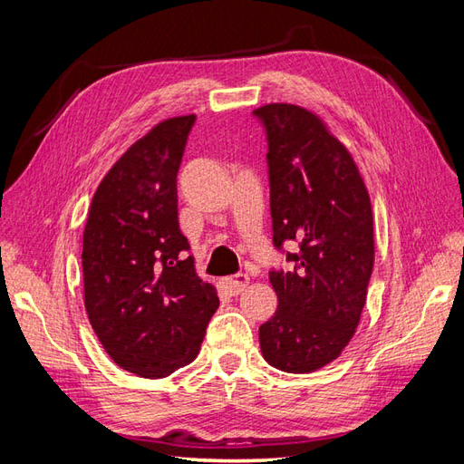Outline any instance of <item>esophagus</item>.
<instances>
[{
	"instance_id": "esophagus-1",
	"label": "esophagus",
	"mask_w": 464,
	"mask_h": 464,
	"mask_svg": "<svg viewBox=\"0 0 464 464\" xmlns=\"http://www.w3.org/2000/svg\"><path fill=\"white\" fill-rule=\"evenodd\" d=\"M249 285V276L240 273V275H234V276H228L227 280H224V290H227L230 296H237V294L244 292Z\"/></svg>"
}]
</instances>
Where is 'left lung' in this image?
I'll return each instance as SVG.
<instances>
[{
  "instance_id": "obj_1",
  "label": "left lung",
  "mask_w": 464,
  "mask_h": 464,
  "mask_svg": "<svg viewBox=\"0 0 464 464\" xmlns=\"http://www.w3.org/2000/svg\"><path fill=\"white\" fill-rule=\"evenodd\" d=\"M273 242L298 244L290 271H271L275 315L259 327L263 358L310 373L341 356L366 304L373 271V215L353 154L314 111L265 104Z\"/></svg>"
}]
</instances>
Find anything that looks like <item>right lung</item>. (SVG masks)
Here are the masks:
<instances>
[{
    "mask_svg": "<svg viewBox=\"0 0 464 464\" xmlns=\"http://www.w3.org/2000/svg\"><path fill=\"white\" fill-rule=\"evenodd\" d=\"M195 114L168 118L135 141L96 188L82 232V290L108 356L160 379L199 354L218 307L179 232L176 176Z\"/></svg>",
    "mask_w": 464,
    "mask_h": 464,
    "instance_id": "right-lung-1",
    "label": "right lung"
}]
</instances>
